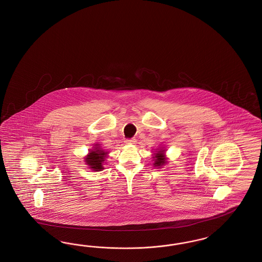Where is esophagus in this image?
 Wrapping results in <instances>:
<instances>
[{
  "label": "esophagus",
  "instance_id": "obj_1",
  "mask_svg": "<svg viewBox=\"0 0 262 262\" xmlns=\"http://www.w3.org/2000/svg\"><path fill=\"white\" fill-rule=\"evenodd\" d=\"M126 144H135L136 142V138H129V139H126Z\"/></svg>",
  "mask_w": 262,
  "mask_h": 262
}]
</instances>
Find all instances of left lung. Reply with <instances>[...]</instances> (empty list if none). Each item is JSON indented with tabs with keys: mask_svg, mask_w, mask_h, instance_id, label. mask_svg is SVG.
<instances>
[{
	"mask_svg": "<svg viewBox=\"0 0 262 262\" xmlns=\"http://www.w3.org/2000/svg\"><path fill=\"white\" fill-rule=\"evenodd\" d=\"M154 165L157 167H161L166 163V158L164 156V150L159 149L157 153H154Z\"/></svg>",
	"mask_w": 262,
	"mask_h": 262,
	"instance_id": "obj_1",
	"label": "left lung"
}]
</instances>
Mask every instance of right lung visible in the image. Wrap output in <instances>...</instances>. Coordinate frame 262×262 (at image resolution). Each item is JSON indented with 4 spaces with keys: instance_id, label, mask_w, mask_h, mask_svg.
I'll list each match as a JSON object with an SVG mask.
<instances>
[{
    "instance_id": "1",
    "label": "right lung",
    "mask_w": 262,
    "mask_h": 262,
    "mask_svg": "<svg viewBox=\"0 0 262 262\" xmlns=\"http://www.w3.org/2000/svg\"><path fill=\"white\" fill-rule=\"evenodd\" d=\"M95 146V149L91 150L90 153L85 158V163H87L88 166L94 171H100L101 169H103L102 163H104L107 153L100 149L99 144H96Z\"/></svg>"
}]
</instances>
